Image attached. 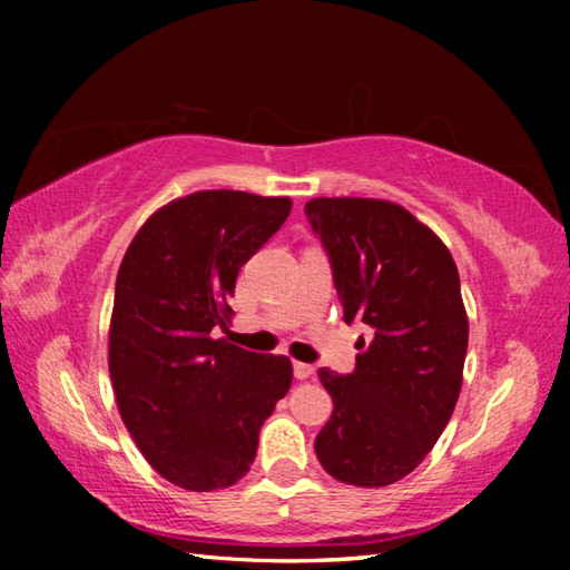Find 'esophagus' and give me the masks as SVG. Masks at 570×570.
Instances as JSON below:
<instances>
[{"instance_id": "obj_1", "label": "esophagus", "mask_w": 570, "mask_h": 570, "mask_svg": "<svg viewBox=\"0 0 570 570\" xmlns=\"http://www.w3.org/2000/svg\"><path fill=\"white\" fill-rule=\"evenodd\" d=\"M314 374V366L312 364H304V362H294V377L296 380H308Z\"/></svg>"}]
</instances>
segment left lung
I'll return each mask as SVG.
<instances>
[{
  "instance_id": "8db88e82",
  "label": "left lung",
  "mask_w": 570,
  "mask_h": 570,
  "mask_svg": "<svg viewBox=\"0 0 570 570\" xmlns=\"http://www.w3.org/2000/svg\"><path fill=\"white\" fill-rule=\"evenodd\" d=\"M304 214L330 256L344 322L370 326L354 372L320 370L334 412L316 458L346 485H392L432 450L460 397L468 314L458 266L390 200L314 198Z\"/></svg>"
}]
</instances>
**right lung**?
<instances>
[{
	"mask_svg": "<svg viewBox=\"0 0 570 570\" xmlns=\"http://www.w3.org/2000/svg\"><path fill=\"white\" fill-rule=\"evenodd\" d=\"M288 214V198L198 190L156 210L125 250L110 322L115 400L142 458L193 493L246 475L262 424L292 387L286 356L210 340L240 266Z\"/></svg>",
	"mask_w": 570,
	"mask_h": 570,
	"instance_id": "obj_1",
	"label": "right lung"
}]
</instances>
